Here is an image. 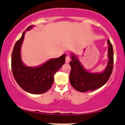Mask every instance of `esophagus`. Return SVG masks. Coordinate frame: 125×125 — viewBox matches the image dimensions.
I'll list each match as a JSON object with an SVG mask.
<instances>
[{"mask_svg":"<svg viewBox=\"0 0 125 125\" xmlns=\"http://www.w3.org/2000/svg\"><path fill=\"white\" fill-rule=\"evenodd\" d=\"M70 61H71L70 57L69 55H67L66 57H65V62H66V63H69Z\"/></svg>","mask_w":125,"mask_h":125,"instance_id":"esophagus-1","label":"esophagus"}]
</instances>
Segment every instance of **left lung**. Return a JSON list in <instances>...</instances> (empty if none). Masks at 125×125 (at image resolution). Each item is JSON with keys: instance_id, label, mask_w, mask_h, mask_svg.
I'll return each mask as SVG.
<instances>
[{"instance_id": "left-lung-1", "label": "left lung", "mask_w": 125, "mask_h": 125, "mask_svg": "<svg viewBox=\"0 0 125 125\" xmlns=\"http://www.w3.org/2000/svg\"><path fill=\"white\" fill-rule=\"evenodd\" d=\"M108 62L104 71L92 73L86 70L80 61L77 56L71 54L72 61H70L71 71L70 81L76 90L80 92L93 91L104 85L110 78L113 67V50L110 40H107Z\"/></svg>"}]
</instances>
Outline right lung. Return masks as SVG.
Returning a JSON list of instances; mask_svg holds the SVG:
<instances>
[{
    "label": "right lung",
    "mask_w": 125,
    "mask_h": 125,
    "mask_svg": "<svg viewBox=\"0 0 125 125\" xmlns=\"http://www.w3.org/2000/svg\"><path fill=\"white\" fill-rule=\"evenodd\" d=\"M33 26H29L15 44L12 51L11 67L18 85L28 93L38 94L45 93L51 87L54 80V75L65 63L66 54H63L58 58L50 59L38 66H26L21 59V47L25 32Z\"/></svg>",
    "instance_id": "add662e5"
}]
</instances>
